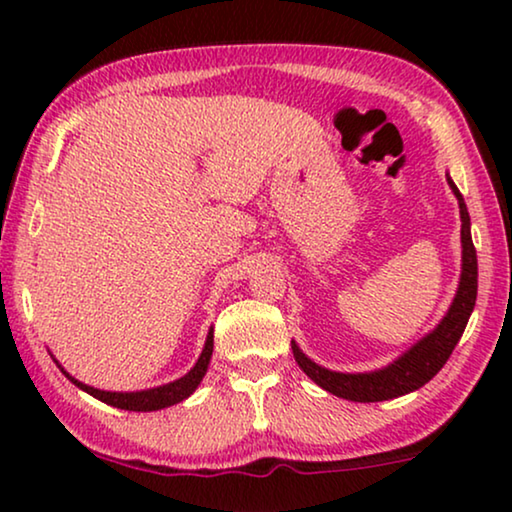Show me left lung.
<instances>
[{
    "instance_id": "1",
    "label": "left lung",
    "mask_w": 512,
    "mask_h": 512,
    "mask_svg": "<svg viewBox=\"0 0 512 512\" xmlns=\"http://www.w3.org/2000/svg\"><path fill=\"white\" fill-rule=\"evenodd\" d=\"M447 184L457 195L461 214V279L450 310H447L443 321L429 335H424L417 345H412L408 352L398 356L389 366L370 370V373H335V370L321 368L300 352L296 342H291L298 366L328 394L356 403L389 401V398L410 394V391L424 387L445 366L452 349L457 347L475 307V296H478V256H475L471 240V216H468L464 195L459 193V188L454 186L450 177H447Z\"/></svg>"
}]
</instances>
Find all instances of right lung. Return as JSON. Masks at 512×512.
I'll return each instance as SVG.
<instances>
[{
	"label": "right lung",
	"mask_w": 512,
	"mask_h": 512,
	"mask_svg": "<svg viewBox=\"0 0 512 512\" xmlns=\"http://www.w3.org/2000/svg\"><path fill=\"white\" fill-rule=\"evenodd\" d=\"M212 352H214V331L207 333V342H205V349H202L200 359L195 366L188 370L184 377H179V380H174L170 384H163V387H153V389H144V391H102V389H95V387H88V384H83L76 380L67 373L65 368H62V373H65L69 380H72L76 387L86 391V394L95 396L97 401L107 403V405H114V408H121V410H132V412H151V410H163V408H170L174 403H181L184 398H188L193 394L195 389H198V384L202 382V377L207 373V366H209V359H212Z\"/></svg>",
	"instance_id": "add662e5"
}]
</instances>
